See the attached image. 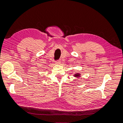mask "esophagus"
<instances>
[{
    "label": "esophagus",
    "instance_id": "esophagus-1",
    "mask_svg": "<svg viewBox=\"0 0 123 123\" xmlns=\"http://www.w3.org/2000/svg\"><path fill=\"white\" fill-rule=\"evenodd\" d=\"M55 63H56V64H60V63H61V60H56V61H55Z\"/></svg>",
    "mask_w": 123,
    "mask_h": 123
}]
</instances>
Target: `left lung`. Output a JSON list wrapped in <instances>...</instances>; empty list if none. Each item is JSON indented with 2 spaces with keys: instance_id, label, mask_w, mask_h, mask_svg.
Returning a JSON list of instances; mask_svg holds the SVG:
<instances>
[{
  "instance_id": "1",
  "label": "left lung",
  "mask_w": 123,
  "mask_h": 123,
  "mask_svg": "<svg viewBox=\"0 0 123 123\" xmlns=\"http://www.w3.org/2000/svg\"><path fill=\"white\" fill-rule=\"evenodd\" d=\"M80 74H76V75H75V76H79Z\"/></svg>"
}]
</instances>
